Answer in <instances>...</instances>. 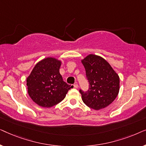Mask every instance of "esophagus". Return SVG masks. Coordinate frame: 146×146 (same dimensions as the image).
<instances>
[{
  "mask_svg": "<svg viewBox=\"0 0 146 146\" xmlns=\"http://www.w3.org/2000/svg\"><path fill=\"white\" fill-rule=\"evenodd\" d=\"M74 87L75 88H78V84L77 83L74 84Z\"/></svg>",
  "mask_w": 146,
  "mask_h": 146,
  "instance_id": "34e87169",
  "label": "esophagus"
}]
</instances>
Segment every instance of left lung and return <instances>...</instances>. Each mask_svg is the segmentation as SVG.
Listing matches in <instances>:
<instances>
[{
  "mask_svg": "<svg viewBox=\"0 0 146 146\" xmlns=\"http://www.w3.org/2000/svg\"><path fill=\"white\" fill-rule=\"evenodd\" d=\"M89 82L87 91L80 89L84 103L96 110L110 104L118 94L119 78L108 62L99 56L90 54L82 60Z\"/></svg>",
  "mask_w": 146,
  "mask_h": 146,
  "instance_id": "8db88e82",
  "label": "left lung"
}]
</instances>
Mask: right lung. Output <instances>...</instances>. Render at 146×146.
<instances>
[{
    "label": "right lung",
    "mask_w": 146,
    "mask_h": 146,
    "mask_svg": "<svg viewBox=\"0 0 146 146\" xmlns=\"http://www.w3.org/2000/svg\"><path fill=\"white\" fill-rule=\"evenodd\" d=\"M61 62L46 58L38 62L27 79L28 93L40 106L50 108L62 101L73 86L63 81L59 70Z\"/></svg>",
    "instance_id": "obj_1"
}]
</instances>
